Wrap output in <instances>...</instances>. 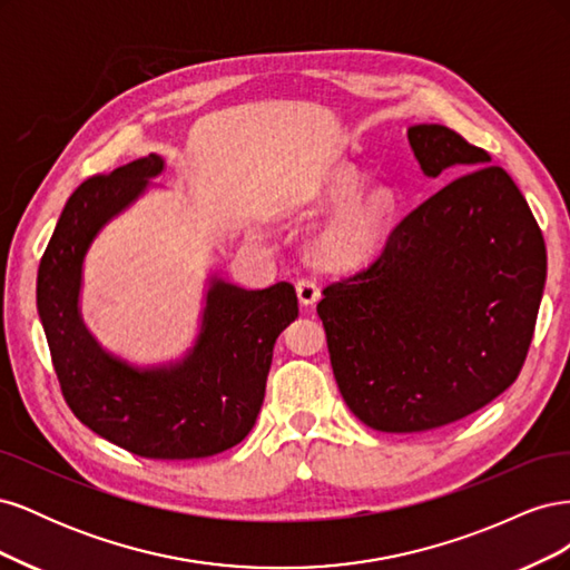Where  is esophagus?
<instances>
[{
    "label": "esophagus",
    "instance_id": "obj_1",
    "mask_svg": "<svg viewBox=\"0 0 570 570\" xmlns=\"http://www.w3.org/2000/svg\"><path fill=\"white\" fill-rule=\"evenodd\" d=\"M297 297H299L302 306H314L318 302V297H321V289H318V285L314 281H306L304 278V281L297 283Z\"/></svg>",
    "mask_w": 570,
    "mask_h": 570
}]
</instances>
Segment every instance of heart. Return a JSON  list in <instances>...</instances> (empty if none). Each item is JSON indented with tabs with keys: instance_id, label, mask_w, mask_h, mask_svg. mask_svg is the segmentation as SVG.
Returning <instances> with one entry per match:
<instances>
[{
	"instance_id": "1",
	"label": "heart",
	"mask_w": 570,
	"mask_h": 570,
	"mask_svg": "<svg viewBox=\"0 0 570 570\" xmlns=\"http://www.w3.org/2000/svg\"><path fill=\"white\" fill-rule=\"evenodd\" d=\"M361 174L352 166H335L306 193L308 212L337 209L316 233L312 254L323 268H356L368 264L390 243L400 218V197L390 185L361 189Z\"/></svg>"
}]
</instances>
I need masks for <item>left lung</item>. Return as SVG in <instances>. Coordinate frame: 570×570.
Masks as SVG:
<instances>
[{"mask_svg":"<svg viewBox=\"0 0 570 570\" xmlns=\"http://www.w3.org/2000/svg\"><path fill=\"white\" fill-rule=\"evenodd\" d=\"M406 137L423 176H462L318 302L342 400L381 433L454 423L502 394L521 373L547 281L542 233L507 170L446 126Z\"/></svg>","mask_w":570,"mask_h":570,"instance_id":"1","label":"left lung"}]
</instances>
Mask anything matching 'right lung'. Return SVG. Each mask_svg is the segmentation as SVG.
I'll return each instance as SVG.
<instances>
[{
  "mask_svg": "<svg viewBox=\"0 0 570 570\" xmlns=\"http://www.w3.org/2000/svg\"><path fill=\"white\" fill-rule=\"evenodd\" d=\"M166 170L159 154L85 180L66 202L38 271V314L68 406L97 435L145 459H204L243 442L264 404L275 340L297 318L289 283L245 289L212 271L183 356L132 364L82 318V271L97 235Z\"/></svg>",
  "mask_w": 570,
  "mask_h": 570,
  "instance_id": "add662e5",
  "label": "right lung"
}]
</instances>
